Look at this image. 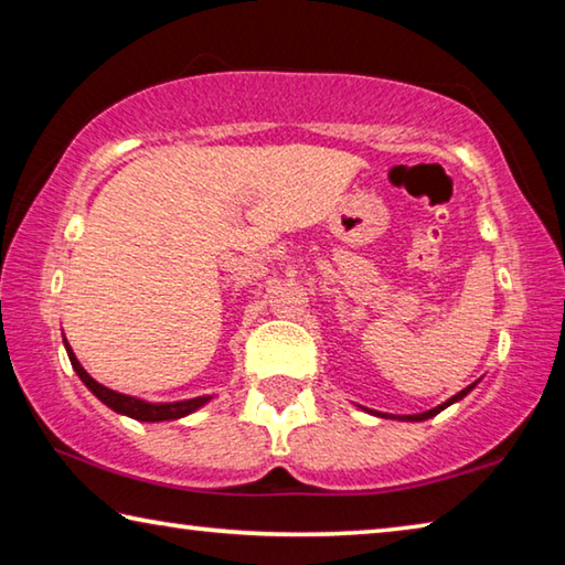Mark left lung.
I'll return each instance as SVG.
<instances>
[{
  "label": "left lung",
  "mask_w": 565,
  "mask_h": 565,
  "mask_svg": "<svg viewBox=\"0 0 565 565\" xmlns=\"http://www.w3.org/2000/svg\"><path fill=\"white\" fill-rule=\"evenodd\" d=\"M476 384H471V386H466L463 391H458V394L454 396V398H448L446 401V404H441V406H436V408H431V411H424V414H414V416H398L401 420H426V418H431V416H436V414H441V411L446 408V406H451L454 404V401H461L466 394H468V391H471ZM379 416H384L386 418V414H379ZM396 418V416H394Z\"/></svg>",
  "instance_id": "8db88e82"
}]
</instances>
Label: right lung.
Instances as JSON below:
<instances>
[{
	"mask_svg": "<svg viewBox=\"0 0 565 565\" xmlns=\"http://www.w3.org/2000/svg\"><path fill=\"white\" fill-rule=\"evenodd\" d=\"M64 347L66 353H70V361L76 371V376L84 381V386H87L94 396H97L102 404H107L111 411H117V414H124L129 418H137V420H174L191 414V411H196L199 406H204L209 398L212 396H196V398H189V401H177V404H149V401H141V398H134L127 394H117V391H111L107 386H102L99 381H94L87 371L82 369V363L76 361L74 351L70 349V343L64 339Z\"/></svg>",
	"mask_w": 565,
	"mask_h": 565,
	"instance_id": "1",
	"label": "right lung"
}]
</instances>
